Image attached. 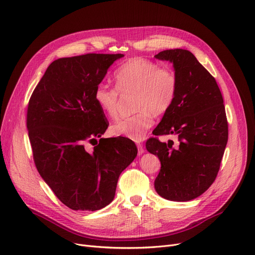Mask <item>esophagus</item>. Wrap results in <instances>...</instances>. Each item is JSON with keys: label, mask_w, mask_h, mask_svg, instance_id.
<instances>
[{"label": "esophagus", "mask_w": 255, "mask_h": 255, "mask_svg": "<svg viewBox=\"0 0 255 255\" xmlns=\"http://www.w3.org/2000/svg\"><path fill=\"white\" fill-rule=\"evenodd\" d=\"M137 148H138V155H139V156H141V155L143 154V152H144V148H143L142 144L138 143V144H137Z\"/></svg>", "instance_id": "obj_1"}]
</instances>
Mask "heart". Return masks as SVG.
Listing matches in <instances>:
<instances>
[{
	"instance_id": "1",
	"label": "heart",
	"mask_w": 255,
	"mask_h": 255,
	"mask_svg": "<svg viewBox=\"0 0 255 255\" xmlns=\"http://www.w3.org/2000/svg\"><path fill=\"white\" fill-rule=\"evenodd\" d=\"M116 88L99 84L94 100L99 109L114 119L118 115L119 92L133 93L134 115L117 121L112 133L134 141H140L152 125V117L162 116L171 109L177 94V78L170 69H161L147 59L131 58L115 72Z\"/></svg>"
}]
</instances>
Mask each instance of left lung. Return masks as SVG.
<instances>
[{
	"label": "left lung",
	"mask_w": 255,
	"mask_h": 255,
	"mask_svg": "<svg viewBox=\"0 0 255 255\" xmlns=\"http://www.w3.org/2000/svg\"><path fill=\"white\" fill-rule=\"evenodd\" d=\"M155 57L173 63L177 94L152 134H174L179 141L176 148L172 140L146 141L147 151L161 162L155 189L164 199L190 201L206 192L218 173L229 136L224 99L215 79L190 51L164 50Z\"/></svg>",
	"instance_id": "left-lung-1"
}]
</instances>
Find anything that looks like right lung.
I'll list each match as a JSON object with an SVG mask.
<instances>
[{
    "label": "right lung",
    "mask_w": 255,
    "mask_h": 255,
    "mask_svg": "<svg viewBox=\"0 0 255 255\" xmlns=\"http://www.w3.org/2000/svg\"><path fill=\"white\" fill-rule=\"evenodd\" d=\"M123 56L90 53L54 60L29 99L26 126L33 161L55 196L73 210L109 205L119 176L137 155L135 143L122 136L101 138L91 152L84 147L109 127L94 91Z\"/></svg>",
    "instance_id": "1"
}]
</instances>
